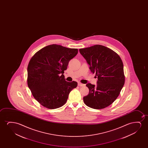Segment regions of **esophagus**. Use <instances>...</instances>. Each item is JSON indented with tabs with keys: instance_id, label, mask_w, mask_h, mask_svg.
I'll return each instance as SVG.
<instances>
[{
	"instance_id": "esophagus-1",
	"label": "esophagus",
	"mask_w": 148,
	"mask_h": 148,
	"mask_svg": "<svg viewBox=\"0 0 148 148\" xmlns=\"http://www.w3.org/2000/svg\"><path fill=\"white\" fill-rule=\"evenodd\" d=\"M78 86H79L80 87H82V86H85V84L80 83V82H78Z\"/></svg>"
}]
</instances>
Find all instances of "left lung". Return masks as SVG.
Here are the masks:
<instances>
[{
  "label": "left lung",
  "mask_w": 148,
  "mask_h": 148,
  "mask_svg": "<svg viewBox=\"0 0 148 148\" xmlns=\"http://www.w3.org/2000/svg\"><path fill=\"white\" fill-rule=\"evenodd\" d=\"M79 52L89 65L91 72L97 77V85H86L89 92L83 97V101L95 109L107 107L117 98L124 84L121 59L113 50L101 45L79 49Z\"/></svg>",
  "instance_id": "8db88e82"
}]
</instances>
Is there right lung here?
Listing matches in <instances>:
<instances>
[{
  "label": "right lung",
  "mask_w": 148,
  "mask_h": 148,
  "mask_svg": "<svg viewBox=\"0 0 148 148\" xmlns=\"http://www.w3.org/2000/svg\"><path fill=\"white\" fill-rule=\"evenodd\" d=\"M77 49L51 45L38 51L29 63L27 84L35 99L45 107L55 109L66 103L77 82L65 80L63 74Z\"/></svg>",
  "instance_id": "obj_1"
}]
</instances>
